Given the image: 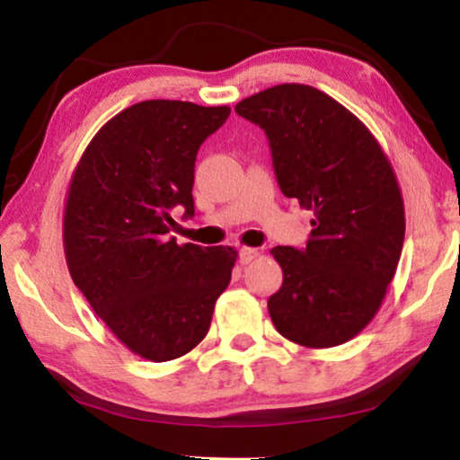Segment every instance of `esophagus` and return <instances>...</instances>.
Here are the masks:
<instances>
[{
  "label": "esophagus",
  "mask_w": 460,
  "mask_h": 460,
  "mask_svg": "<svg viewBox=\"0 0 460 460\" xmlns=\"http://www.w3.org/2000/svg\"><path fill=\"white\" fill-rule=\"evenodd\" d=\"M257 255H260V251L251 249V247H243L241 251H238V260H241L243 266H247V263L257 260Z\"/></svg>",
  "instance_id": "34e87169"
}]
</instances>
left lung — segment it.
<instances>
[{"label":"left lung","instance_id":"8db88e82","mask_svg":"<svg viewBox=\"0 0 460 460\" xmlns=\"http://www.w3.org/2000/svg\"><path fill=\"white\" fill-rule=\"evenodd\" d=\"M234 111L266 131L282 194L314 213L304 251H270L282 268L270 318L304 348L349 341L379 312L404 244L392 163L354 112L312 85L268 87Z\"/></svg>","mask_w":460,"mask_h":460}]
</instances>
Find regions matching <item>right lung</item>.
<instances>
[{
  "instance_id": "1",
  "label": "right lung",
  "mask_w": 460,
  "mask_h": 460,
  "mask_svg": "<svg viewBox=\"0 0 460 460\" xmlns=\"http://www.w3.org/2000/svg\"><path fill=\"white\" fill-rule=\"evenodd\" d=\"M230 106L144 100L106 121L68 184L62 243L71 279L136 356L167 362L203 341L236 249L178 244L173 207L194 216V161Z\"/></svg>"
}]
</instances>
